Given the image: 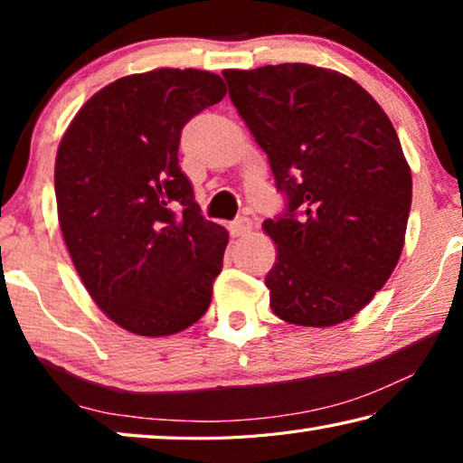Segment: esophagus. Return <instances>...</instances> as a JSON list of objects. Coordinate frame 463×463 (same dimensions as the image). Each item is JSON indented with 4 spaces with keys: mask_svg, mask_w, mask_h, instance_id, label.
<instances>
[{
    "mask_svg": "<svg viewBox=\"0 0 463 463\" xmlns=\"http://www.w3.org/2000/svg\"><path fill=\"white\" fill-rule=\"evenodd\" d=\"M250 229H253V222H250L249 218H239V221H234L229 226L231 237H245V234L250 232Z\"/></svg>",
    "mask_w": 463,
    "mask_h": 463,
    "instance_id": "1",
    "label": "esophagus"
}]
</instances>
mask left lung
<instances>
[{"instance_id":"left-lung-1","label":"left lung","mask_w":463,"mask_h":463,"mask_svg":"<svg viewBox=\"0 0 463 463\" xmlns=\"http://www.w3.org/2000/svg\"><path fill=\"white\" fill-rule=\"evenodd\" d=\"M222 75L288 195L286 214L263 222L278 253L265 276L273 315L341 325L383 288L404 247L412 177L396 130L333 69L281 62Z\"/></svg>"}]
</instances>
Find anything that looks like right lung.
Wrapping results in <instances>:
<instances>
[{"label": "right lung", "instance_id": "1", "mask_svg": "<svg viewBox=\"0 0 463 463\" xmlns=\"http://www.w3.org/2000/svg\"><path fill=\"white\" fill-rule=\"evenodd\" d=\"M221 75L153 69L85 101L54 161L59 226L91 300L124 331L167 336L203 317L229 232L203 221L177 163L184 124Z\"/></svg>", "mask_w": 463, "mask_h": 463}]
</instances>
